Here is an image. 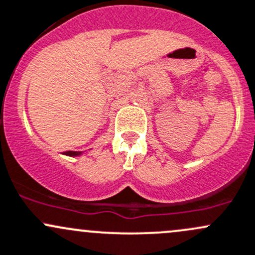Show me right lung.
I'll use <instances>...</instances> for the list:
<instances>
[{
  "mask_svg": "<svg viewBox=\"0 0 255 255\" xmlns=\"http://www.w3.org/2000/svg\"><path fill=\"white\" fill-rule=\"evenodd\" d=\"M63 154L67 155V156L76 157V156H80V155H83V151H66L63 152Z\"/></svg>",
  "mask_w": 255,
  "mask_h": 255,
  "instance_id": "add662e5",
  "label": "right lung"
}]
</instances>
